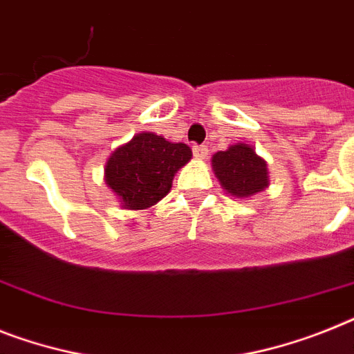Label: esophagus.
Returning a JSON list of instances; mask_svg holds the SVG:
<instances>
[{"label": "esophagus", "instance_id": "obj_1", "mask_svg": "<svg viewBox=\"0 0 354 354\" xmlns=\"http://www.w3.org/2000/svg\"><path fill=\"white\" fill-rule=\"evenodd\" d=\"M192 153H194V156L198 160H205L207 158V154H209V147H207V145H194V147H192Z\"/></svg>", "mask_w": 354, "mask_h": 354}]
</instances>
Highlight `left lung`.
Instances as JSON below:
<instances>
[{
  "label": "left lung",
  "mask_w": 354,
  "mask_h": 354,
  "mask_svg": "<svg viewBox=\"0 0 354 354\" xmlns=\"http://www.w3.org/2000/svg\"><path fill=\"white\" fill-rule=\"evenodd\" d=\"M212 171L225 192L237 200H246L270 185L268 163L245 142L214 154Z\"/></svg>",
  "instance_id": "1"
}]
</instances>
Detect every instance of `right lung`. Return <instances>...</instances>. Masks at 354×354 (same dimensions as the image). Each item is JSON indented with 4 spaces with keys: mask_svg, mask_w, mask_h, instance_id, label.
I'll list each match as a JSON object with an SVG mask.
<instances>
[{
    "mask_svg": "<svg viewBox=\"0 0 354 354\" xmlns=\"http://www.w3.org/2000/svg\"><path fill=\"white\" fill-rule=\"evenodd\" d=\"M191 158L187 144L142 131L113 151L104 167V180L122 209L144 210L169 194L174 174Z\"/></svg>",
    "mask_w": 354,
    "mask_h": 354,
    "instance_id": "1",
    "label": "right lung"
}]
</instances>
